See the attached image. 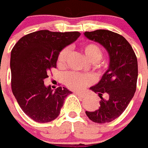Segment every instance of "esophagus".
<instances>
[{
  "label": "esophagus",
  "instance_id": "34e87169",
  "mask_svg": "<svg viewBox=\"0 0 148 148\" xmlns=\"http://www.w3.org/2000/svg\"><path fill=\"white\" fill-rule=\"evenodd\" d=\"M74 94H75V95H77V96H79V97H81V98H83V97L85 96L84 94H83V93H81V92L76 91V92H74Z\"/></svg>",
  "mask_w": 148,
  "mask_h": 148
}]
</instances>
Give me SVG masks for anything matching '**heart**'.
<instances>
[{"label": "heart", "instance_id": "obj_1", "mask_svg": "<svg viewBox=\"0 0 148 148\" xmlns=\"http://www.w3.org/2000/svg\"><path fill=\"white\" fill-rule=\"evenodd\" d=\"M82 49L84 52L85 55L92 62H96L102 58L103 50L99 45L93 42H86L82 45ZM70 54L69 47H65L60 51L58 56V65L59 66H64L67 58ZM98 70H103L104 68V64L98 63L96 65ZM93 82V78L91 76L87 74H79L71 72L66 75L65 77V84L68 88L74 90H81L85 87L90 85Z\"/></svg>", "mask_w": 148, "mask_h": 148}]
</instances>
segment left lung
<instances>
[{
	"label": "left lung",
	"instance_id": "1",
	"mask_svg": "<svg viewBox=\"0 0 148 148\" xmlns=\"http://www.w3.org/2000/svg\"><path fill=\"white\" fill-rule=\"evenodd\" d=\"M84 35L103 45L110 55V66L102 79L91 90L100 97L98 110L86 111L97 123H106L120 116L136 90L138 78L137 58L132 45L122 35L112 31L98 29Z\"/></svg>",
	"mask_w": 148,
	"mask_h": 148
}]
</instances>
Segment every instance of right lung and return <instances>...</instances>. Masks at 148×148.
I'll use <instances>...</instances> for the list:
<instances>
[{
	"label": "right lung",
	"instance_id": "add662e5",
	"mask_svg": "<svg viewBox=\"0 0 148 148\" xmlns=\"http://www.w3.org/2000/svg\"><path fill=\"white\" fill-rule=\"evenodd\" d=\"M80 33L39 30L25 35L11 51V88L19 106L38 123H49L60 114L65 99L71 92L58 87L53 91L44 79L56 68L60 51L74 42Z\"/></svg>",
	"mask_w": 148,
	"mask_h": 148
}]
</instances>
